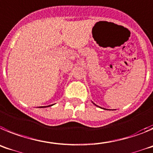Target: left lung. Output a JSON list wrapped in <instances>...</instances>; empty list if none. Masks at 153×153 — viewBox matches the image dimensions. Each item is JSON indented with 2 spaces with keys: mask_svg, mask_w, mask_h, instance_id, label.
<instances>
[{
  "mask_svg": "<svg viewBox=\"0 0 153 153\" xmlns=\"http://www.w3.org/2000/svg\"><path fill=\"white\" fill-rule=\"evenodd\" d=\"M92 103H93V102H92ZM93 104H94V105H95V106H97V107H98V106H97V105H96V104H94V103H93ZM100 108H101V107H100ZM103 109H104V108H103ZM106 110V109H105Z\"/></svg>",
  "mask_w": 153,
  "mask_h": 153,
  "instance_id": "obj_1",
  "label": "left lung"
}]
</instances>
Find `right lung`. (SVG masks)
I'll return each instance as SVG.
<instances>
[{
    "label": "right lung",
    "instance_id": "1",
    "mask_svg": "<svg viewBox=\"0 0 153 153\" xmlns=\"http://www.w3.org/2000/svg\"><path fill=\"white\" fill-rule=\"evenodd\" d=\"M53 104H52V105H49V106H44V107H51V106H53Z\"/></svg>",
    "mask_w": 153,
    "mask_h": 153
}]
</instances>
